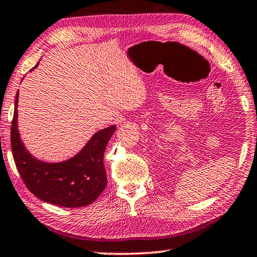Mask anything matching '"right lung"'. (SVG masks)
Wrapping results in <instances>:
<instances>
[{
  "label": "right lung",
  "mask_w": 257,
  "mask_h": 257,
  "mask_svg": "<svg viewBox=\"0 0 257 257\" xmlns=\"http://www.w3.org/2000/svg\"><path fill=\"white\" fill-rule=\"evenodd\" d=\"M18 96L19 92L16 93L11 149L16 167L26 187L42 201L56 206L75 208L90 205L107 184L103 159L109 138L115 133V125L97 132L75 157L66 161L57 164L41 161L28 152L20 140Z\"/></svg>",
  "instance_id": "right-lung-1"
}]
</instances>
